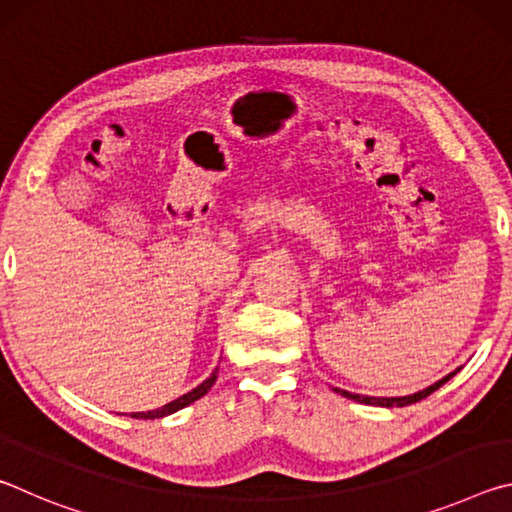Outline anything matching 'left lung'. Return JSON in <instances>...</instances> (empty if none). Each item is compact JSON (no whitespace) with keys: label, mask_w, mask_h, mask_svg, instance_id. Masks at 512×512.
I'll use <instances>...</instances> for the list:
<instances>
[{"label":"left lung","mask_w":512,"mask_h":512,"mask_svg":"<svg viewBox=\"0 0 512 512\" xmlns=\"http://www.w3.org/2000/svg\"><path fill=\"white\" fill-rule=\"evenodd\" d=\"M456 375V372H452V375L443 377L440 381H436V384L424 388V391L420 393H413V395H406V397H366V395H357V393H348V391H341V388H334L336 393H341L343 397H348V400H354V402H361V404H372V406H406V404H415L424 400V397H429L433 391H438L440 386L445 384V381H449Z\"/></svg>","instance_id":"1"}]
</instances>
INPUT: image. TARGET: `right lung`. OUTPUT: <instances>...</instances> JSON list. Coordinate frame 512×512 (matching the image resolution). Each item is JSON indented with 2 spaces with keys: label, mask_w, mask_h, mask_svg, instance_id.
<instances>
[{
  "label": "right lung",
  "mask_w": 512,
  "mask_h": 512,
  "mask_svg": "<svg viewBox=\"0 0 512 512\" xmlns=\"http://www.w3.org/2000/svg\"><path fill=\"white\" fill-rule=\"evenodd\" d=\"M216 377H219V368H216L210 377H207L201 386H196L194 391H189L187 395H183V397H178V400H173V402H169V404H164V406H160V409H155V411H146V413H131L133 418H137V420H155V418H164V415H169V413H176V411H180V409H185L187 404H192V402H196L198 397H203L207 391H210L212 388V384L216 381Z\"/></svg>",
  "instance_id": "add662e5"
}]
</instances>
